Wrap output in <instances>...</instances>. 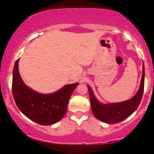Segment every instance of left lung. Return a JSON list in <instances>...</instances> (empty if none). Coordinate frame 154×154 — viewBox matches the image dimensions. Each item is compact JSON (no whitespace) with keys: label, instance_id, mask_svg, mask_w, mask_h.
I'll return each mask as SVG.
<instances>
[{"label":"left lung","instance_id":"left-lung-1","mask_svg":"<svg viewBox=\"0 0 154 154\" xmlns=\"http://www.w3.org/2000/svg\"><path fill=\"white\" fill-rule=\"evenodd\" d=\"M145 69L143 65V75L141 78L140 86L137 93L131 99L124 102L116 103L102 104L95 98L93 91L88 86L91 109L95 117L103 122L109 124L117 123L122 121L130 116L138 107L142 99L144 91Z\"/></svg>","mask_w":154,"mask_h":154}]
</instances>
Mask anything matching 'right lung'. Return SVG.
<instances>
[{
  "label": "right lung",
  "mask_w": 154,
  "mask_h": 154,
  "mask_svg": "<svg viewBox=\"0 0 154 154\" xmlns=\"http://www.w3.org/2000/svg\"><path fill=\"white\" fill-rule=\"evenodd\" d=\"M19 59L13 71L12 93L19 108L26 117L42 125H51L66 114L69 100L78 83L66 85L52 94H40L26 87L19 72Z\"/></svg>",
  "instance_id": "obj_1"
}]
</instances>
